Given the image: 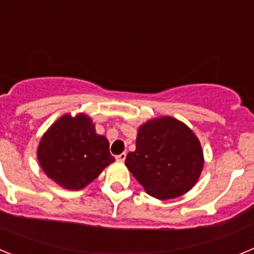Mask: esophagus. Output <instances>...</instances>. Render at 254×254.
Returning a JSON list of instances; mask_svg holds the SVG:
<instances>
[{"instance_id":"1","label":"esophagus","mask_w":254,"mask_h":254,"mask_svg":"<svg viewBox=\"0 0 254 254\" xmlns=\"http://www.w3.org/2000/svg\"><path fill=\"white\" fill-rule=\"evenodd\" d=\"M126 156H127V154H126V152H122V154L117 155L116 159H117V160H118V161H125Z\"/></svg>"}]
</instances>
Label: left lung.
Here are the masks:
<instances>
[{"label": "left lung", "instance_id": "left-lung-1", "mask_svg": "<svg viewBox=\"0 0 254 254\" xmlns=\"http://www.w3.org/2000/svg\"><path fill=\"white\" fill-rule=\"evenodd\" d=\"M126 165L150 196L170 199L196 185L202 172L203 152L187 126L163 117L141 126L136 150L126 156Z\"/></svg>", "mask_w": 254, "mask_h": 254}]
</instances>
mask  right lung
I'll return each mask as SVG.
<instances>
[{
    "instance_id": "obj_1",
    "label": "right lung",
    "mask_w": 254,
    "mask_h": 254,
    "mask_svg": "<svg viewBox=\"0 0 254 254\" xmlns=\"http://www.w3.org/2000/svg\"><path fill=\"white\" fill-rule=\"evenodd\" d=\"M38 160L47 176L67 190L84 188L116 161L109 142L95 133L85 114L64 116L47 131L38 147Z\"/></svg>"
}]
</instances>
